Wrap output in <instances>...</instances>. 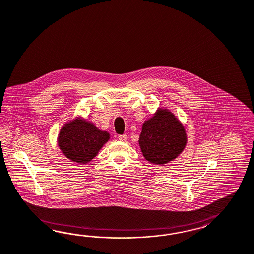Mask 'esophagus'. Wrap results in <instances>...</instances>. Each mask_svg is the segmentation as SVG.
I'll return each instance as SVG.
<instances>
[{"instance_id":"esophagus-1","label":"esophagus","mask_w":254,"mask_h":254,"mask_svg":"<svg viewBox=\"0 0 254 254\" xmlns=\"http://www.w3.org/2000/svg\"><path fill=\"white\" fill-rule=\"evenodd\" d=\"M127 134H123V135H119V136H118V139H119V140H122V141L127 140Z\"/></svg>"}]
</instances>
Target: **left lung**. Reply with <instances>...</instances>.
<instances>
[{"label":"left lung","instance_id":"obj_1","mask_svg":"<svg viewBox=\"0 0 254 254\" xmlns=\"http://www.w3.org/2000/svg\"><path fill=\"white\" fill-rule=\"evenodd\" d=\"M187 142L183 124L166 109H159L142 125L138 143L145 159L153 164H167L177 158Z\"/></svg>","mask_w":254,"mask_h":254}]
</instances>
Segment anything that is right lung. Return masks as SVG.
<instances>
[{
  "label": "right lung",
  "mask_w": 254,
  "mask_h": 254,
  "mask_svg": "<svg viewBox=\"0 0 254 254\" xmlns=\"http://www.w3.org/2000/svg\"><path fill=\"white\" fill-rule=\"evenodd\" d=\"M110 138L106 131L80 118L63 126L59 134V146L71 161L85 164L91 161Z\"/></svg>",
  "instance_id": "1"
}]
</instances>
